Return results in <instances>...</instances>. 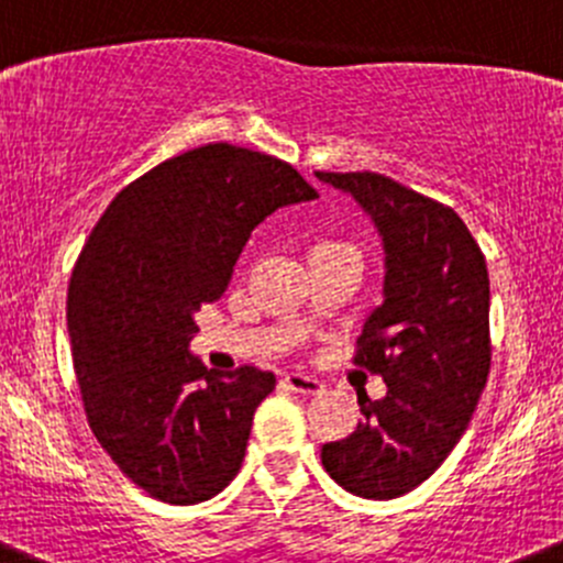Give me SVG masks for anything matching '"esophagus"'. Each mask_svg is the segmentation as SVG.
Masks as SVG:
<instances>
[{
  "instance_id": "obj_1",
  "label": "esophagus",
  "mask_w": 563,
  "mask_h": 563,
  "mask_svg": "<svg viewBox=\"0 0 563 563\" xmlns=\"http://www.w3.org/2000/svg\"><path fill=\"white\" fill-rule=\"evenodd\" d=\"M283 382H286L294 393H302V396H316V393H321V387H324L319 379H313V376L308 374H286Z\"/></svg>"
}]
</instances>
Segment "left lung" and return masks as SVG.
<instances>
[{
  "instance_id": "1",
  "label": "left lung",
  "mask_w": 563,
  "mask_h": 563,
  "mask_svg": "<svg viewBox=\"0 0 563 563\" xmlns=\"http://www.w3.org/2000/svg\"><path fill=\"white\" fill-rule=\"evenodd\" d=\"M352 195L385 244V302L365 319L354 365L385 379L360 398L349 438L321 445L346 493L390 500L427 482L454 451L489 376V275L451 206L379 173H316Z\"/></svg>"
}]
</instances>
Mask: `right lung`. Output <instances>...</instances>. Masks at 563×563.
<instances>
[{
    "label": "right lung",
    "mask_w": 563,
    "mask_h": 563,
    "mask_svg": "<svg viewBox=\"0 0 563 563\" xmlns=\"http://www.w3.org/2000/svg\"><path fill=\"white\" fill-rule=\"evenodd\" d=\"M316 198L288 162L209 143L120 189L81 247L68 332L87 423L151 498L200 504L242 467L275 374L206 368L195 313L225 294L258 222Z\"/></svg>",
    "instance_id": "obj_1"
}]
</instances>
